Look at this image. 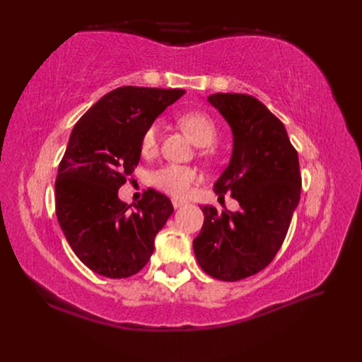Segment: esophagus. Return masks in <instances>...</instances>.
<instances>
[{"mask_svg":"<svg viewBox=\"0 0 362 362\" xmlns=\"http://www.w3.org/2000/svg\"><path fill=\"white\" fill-rule=\"evenodd\" d=\"M172 205H173V208H180V206L185 205V201L178 199V198H173V199H172Z\"/></svg>","mask_w":362,"mask_h":362,"instance_id":"34e87169","label":"esophagus"}]
</instances>
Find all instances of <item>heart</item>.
<instances>
[{
	"label": "heart",
	"mask_w": 362,
	"mask_h": 362,
	"mask_svg": "<svg viewBox=\"0 0 362 362\" xmlns=\"http://www.w3.org/2000/svg\"><path fill=\"white\" fill-rule=\"evenodd\" d=\"M181 127L187 131L198 146H210L217 139V125L214 119L204 112H189L180 117ZM160 127L151 124L140 140V151L144 156L154 154L158 146ZM152 184L164 193L172 196H184L192 184L199 180V175L193 168L181 164H166L152 173Z\"/></svg>",
	"instance_id": "b5f03b06"
}]
</instances>
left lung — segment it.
I'll use <instances>...</instances> for the list:
<instances>
[{"label": "left lung", "instance_id": "8db88e82", "mask_svg": "<svg viewBox=\"0 0 362 362\" xmlns=\"http://www.w3.org/2000/svg\"><path fill=\"white\" fill-rule=\"evenodd\" d=\"M233 131V154L214 182L218 199L231 193L240 208L205 216L193 250L199 266L221 281H240L270 264L287 235L300 199L298 152L281 120L257 98L214 93L206 98Z\"/></svg>", "mask_w": 362, "mask_h": 362}]
</instances>
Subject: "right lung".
Masks as SVG:
<instances>
[{"label": "right lung", "mask_w": 362, "mask_h": 362, "mask_svg": "<svg viewBox=\"0 0 362 362\" xmlns=\"http://www.w3.org/2000/svg\"><path fill=\"white\" fill-rule=\"evenodd\" d=\"M182 89L124 86L104 95L75 124L59 164L56 214L75 255L98 275L122 279L146 266L173 206L149 189L131 210L117 198L140 160L145 129Z\"/></svg>", "instance_id": "right-lung-1"}]
</instances>
